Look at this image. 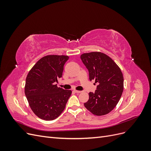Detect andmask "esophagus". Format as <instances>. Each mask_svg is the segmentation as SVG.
<instances>
[{
  "label": "esophagus",
  "mask_w": 151,
  "mask_h": 151,
  "mask_svg": "<svg viewBox=\"0 0 151 151\" xmlns=\"http://www.w3.org/2000/svg\"><path fill=\"white\" fill-rule=\"evenodd\" d=\"M74 91L76 93H77V94H79V93H81L82 92H83V91H77V90H74Z\"/></svg>",
  "instance_id": "esophagus-1"
}]
</instances>
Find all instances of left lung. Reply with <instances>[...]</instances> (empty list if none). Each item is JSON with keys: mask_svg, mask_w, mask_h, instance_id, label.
<instances>
[{"mask_svg": "<svg viewBox=\"0 0 151 151\" xmlns=\"http://www.w3.org/2000/svg\"><path fill=\"white\" fill-rule=\"evenodd\" d=\"M81 59L89 70V80L98 83L94 93H89L84 106L93 115L103 116L116 106L123 91L120 68L107 55L99 52L83 53Z\"/></svg>", "mask_w": 151, "mask_h": 151, "instance_id": "obj_1", "label": "left lung"}]
</instances>
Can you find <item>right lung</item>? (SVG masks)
<instances>
[{"instance_id":"right-lung-1","label":"right lung","mask_w":151,"mask_h":151,"mask_svg":"<svg viewBox=\"0 0 151 151\" xmlns=\"http://www.w3.org/2000/svg\"><path fill=\"white\" fill-rule=\"evenodd\" d=\"M68 58L57 55L45 56L27 75L25 95L31 110L41 119L55 120L64 110L72 91L58 88L55 83L62 77Z\"/></svg>"}]
</instances>
